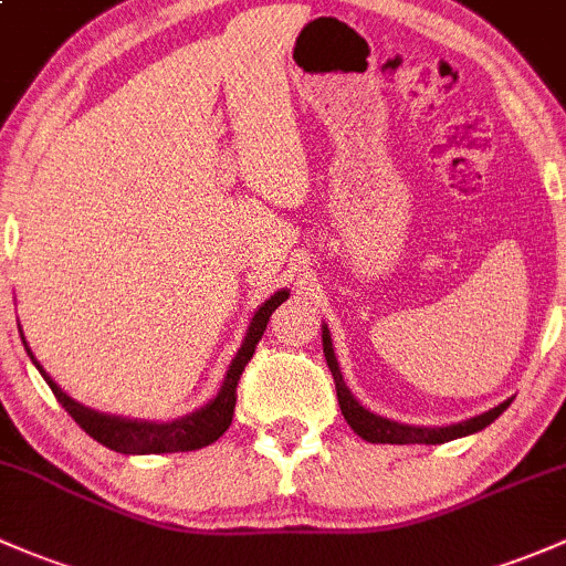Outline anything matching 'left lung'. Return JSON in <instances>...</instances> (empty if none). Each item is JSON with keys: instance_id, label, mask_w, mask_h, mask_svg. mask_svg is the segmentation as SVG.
<instances>
[{"instance_id": "8db88e82", "label": "left lung", "mask_w": 566, "mask_h": 566, "mask_svg": "<svg viewBox=\"0 0 566 566\" xmlns=\"http://www.w3.org/2000/svg\"><path fill=\"white\" fill-rule=\"evenodd\" d=\"M322 337H324L322 340L324 357H326V365H329V370H332V378H335L337 403H340L343 417H346V422L352 424L354 433H357L359 439L370 441V444H444V441L460 439V436H469V433H476V430L488 428V424H491L493 419H496L499 413L510 406V400H504V403L496 406V409L480 413V417L465 419V422L447 424V428H413V424L392 422V419H384V417H378V413H370L368 409H363V406L354 400V395L348 392L346 381H343L340 368H337L335 352H332V337H329V329H326V326H324Z\"/></svg>"}]
</instances>
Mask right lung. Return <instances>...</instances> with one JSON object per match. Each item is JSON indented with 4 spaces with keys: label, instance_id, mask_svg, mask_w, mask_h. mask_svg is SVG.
Here are the masks:
<instances>
[{
    "label": "right lung",
    "instance_id": "1",
    "mask_svg": "<svg viewBox=\"0 0 566 566\" xmlns=\"http://www.w3.org/2000/svg\"><path fill=\"white\" fill-rule=\"evenodd\" d=\"M285 300H289V291H277L272 300H266L264 305L255 311L253 322L248 326V335H244L242 348L237 352V357L231 359L229 373H226V381L223 387H220L218 398H214L212 403L203 406V409L188 413V417L174 419V422H138V419H122V417H111V413L86 409V406L75 403L73 398H67V395L51 381L49 373L40 368V363L32 357V352H29V348L27 352L29 357H32V363L38 365V370L43 373L45 381H49L51 392H54V398L60 400L62 409L78 422L81 430H86L92 439L101 441V444L108 447V450L122 452V455H153V452L155 455H160V452L201 450V447L214 444V441L229 430L231 417H234V406H237V384H240L244 365H248L250 357H253L255 346H259L261 335H264L275 307Z\"/></svg>",
    "mask_w": 566,
    "mask_h": 566
}]
</instances>
